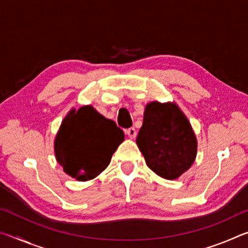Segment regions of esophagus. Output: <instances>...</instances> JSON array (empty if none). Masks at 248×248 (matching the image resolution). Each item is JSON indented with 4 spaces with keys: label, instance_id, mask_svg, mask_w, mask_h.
I'll return each mask as SVG.
<instances>
[{
    "label": "esophagus",
    "instance_id": "obj_1",
    "mask_svg": "<svg viewBox=\"0 0 248 248\" xmlns=\"http://www.w3.org/2000/svg\"><path fill=\"white\" fill-rule=\"evenodd\" d=\"M125 134H127L130 139H134L137 137V130L134 128H129L125 130Z\"/></svg>",
    "mask_w": 248,
    "mask_h": 248
}]
</instances>
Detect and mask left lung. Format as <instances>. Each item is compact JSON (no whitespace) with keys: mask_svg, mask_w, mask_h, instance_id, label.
<instances>
[{"mask_svg":"<svg viewBox=\"0 0 248 248\" xmlns=\"http://www.w3.org/2000/svg\"><path fill=\"white\" fill-rule=\"evenodd\" d=\"M137 145L149 169L169 180L190 169L198 149L189 120L177 104L156 100L145 106Z\"/></svg>","mask_w":248,"mask_h":248,"instance_id":"obj_1","label":"left lung"}]
</instances>
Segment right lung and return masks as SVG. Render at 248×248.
I'll return each instance as SVG.
<instances>
[{
    "label": "right lung",
    "instance_id": "add662e5",
    "mask_svg": "<svg viewBox=\"0 0 248 248\" xmlns=\"http://www.w3.org/2000/svg\"><path fill=\"white\" fill-rule=\"evenodd\" d=\"M124 140L123 130L91 105L72 108L54 139V155L64 173L78 182L98 176Z\"/></svg>",
    "mask_w": 248,
    "mask_h": 248
}]
</instances>
